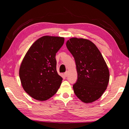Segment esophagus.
<instances>
[{
  "label": "esophagus",
  "mask_w": 129,
  "mask_h": 129,
  "mask_svg": "<svg viewBox=\"0 0 129 129\" xmlns=\"http://www.w3.org/2000/svg\"><path fill=\"white\" fill-rule=\"evenodd\" d=\"M68 71H66L64 73V76H65V77H67L68 76Z\"/></svg>",
  "instance_id": "obj_1"
}]
</instances>
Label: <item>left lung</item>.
Segmentation results:
<instances>
[{
  "mask_svg": "<svg viewBox=\"0 0 129 129\" xmlns=\"http://www.w3.org/2000/svg\"><path fill=\"white\" fill-rule=\"evenodd\" d=\"M66 45L75 58L77 72V80L73 86L75 94L85 103L96 101L105 91L110 77L103 56L87 39L71 38Z\"/></svg>",
  "mask_w": 129,
  "mask_h": 129,
  "instance_id": "1",
  "label": "left lung"
}]
</instances>
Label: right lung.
Segmentation results:
<instances>
[{"label":"right lung","mask_w":129,"mask_h":129,"mask_svg":"<svg viewBox=\"0 0 129 129\" xmlns=\"http://www.w3.org/2000/svg\"><path fill=\"white\" fill-rule=\"evenodd\" d=\"M64 38L44 36L28 49L19 69V77L25 92L38 101L47 100L55 94L62 78L56 71V54Z\"/></svg>","instance_id":"1"}]
</instances>
